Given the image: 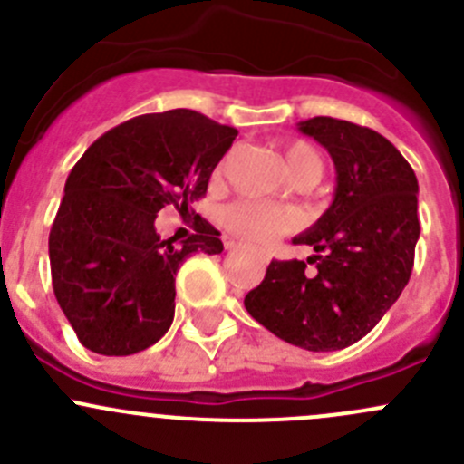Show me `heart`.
<instances>
[{"label":"heart","mask_w":464,"mask_h":464,"mask_svg":"<svg viewBox=\"0 0 464 464\" xmlns=\"http://www.w3.org/2000/svg\"><path fill=\"white\" fill-rule=\"evenodd\" d=\"M283 157L289 177L296 184L307 179L319 181L321 157L312 145L303 141L289 143L285 148ZM222 219L228 231H233L236 236L245 237L249 242H258V245H266V242L276 240L280 233L289 231L294 227V219L287 210L265 202H254V199H242V202L231 204L224 210Z\"/></svg>","instance_id":"b5f03b06"}]
</instances>
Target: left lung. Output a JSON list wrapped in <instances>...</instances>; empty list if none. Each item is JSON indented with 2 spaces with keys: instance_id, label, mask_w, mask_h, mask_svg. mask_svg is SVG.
<instances>
[{
  "instance_id": "obj_1",
  "label": "left lung",
  "mask_w": 464,
  "mask_h": 464,
  "mask_svg": "<svg viewBox=\"0 0 464 464\" xmlns=\"http://www.w3.org/2000/svg\"><path fill=\"white\" fill-rule=\"evenodd\" d=\"M298 130L330 152L336 170L330 208L294 245L303 260H271L245 307L278 339L312 353L348 348L400 298L420 237L418 177L400 150L371 128L314 116Z\"/></svg>"
}]
</instances>
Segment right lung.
<instances>
[{
	"label": "right lung",
	"mask_w": 464,
	"mask_h": 464,
	"mask_svg": "<svg viewBox=\"0 0 464 464\" xmlns=\"http://www.w3.org/2000/svg\"><path fill=\"white\" fill-rule=\"evenodd\" d=\"M237 130L193 110L116 125L69 172L49 233L53 292L78 341L107 357L157 343L175 319V276L195 251L222 254L210 224L188 240L154 228L168 204L188 213Z\"/></svg>",
	"instance_id": "add662e5"
}]
</instances>
